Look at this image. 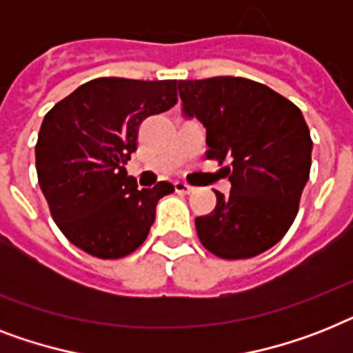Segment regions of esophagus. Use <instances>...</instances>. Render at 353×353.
Instances as JSON below:
<instances>
[{
  "mask_svg": "<svg viewBox=\"0 0 353 353\" xmlns=\"http://www.w3.org/2000/svg\"><path fill=\"white\" fill-rule=\"evenodd\" d=\"M174 188H176V192H179V194H190V192H194V186L186 185V183L181 181L174 183Z\"/></svg>",
  "mask_w": 353,
  "mask_h": 353,
  "instance_id": "esophagus-1",
  "label": "esophagus"
}]
</instances>
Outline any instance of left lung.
<instances>
[{
  "label": "left lung",
  "mask_w": 353,
  "mask_h": 353,
  "mask_svg": "<svg viewBox=\"0 0 353 353\" xmlns=\"http://www.w3.org/2000/svg\"><path fill=\"white\" fill-rule=\"evenodd\" d=\"M183 116L206 128V159L226 161L232 188L196 217L199 241L223 259L259 256L297 216L312 165L310 130L299 108L263 83L219 76L179 81Z\"/></svg>",
  "instance_id": "obj_1"
}]
</instances>
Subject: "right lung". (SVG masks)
Here are the masks:
<instances>
[{
  "label": "right lung",
  "instance_id": "right-lung-1",
  "mask_svg": "<svg viewBox=\"0 0 353 353\" xmlns=\"http://www.w3.org/2000/svg\"><path fill=\"white\" fill-rule=\"evenodd\" d=\"M177 103V81L97 77L54 105L39 128L36 170L54 221L90 256L119 259L147 239L167 181L137 190L127 161L145 117Z\"/></svg>",
  "mask_w": 353,
  "mask_h": 353
}]
</instances>
